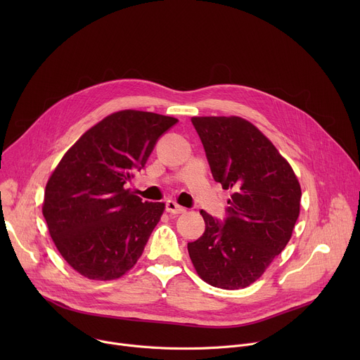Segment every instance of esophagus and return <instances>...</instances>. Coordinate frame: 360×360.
I'll return each mask as SVG.
<instances>
[{
	"label": "esophagus",
	"instance_id": "esophagus-1",
	"mask_svg": "<svg viewBox=\"0 0 360 360\" xmlns=\"http://www.w3.org/2000/svg\"><path fill=\"white\" fill-rule=\"evenodd\" d=\"M165 210H167V212H169V214H174V215H178V214H184V212L186 211L184 207H181L179 203H176V202H175V200H172V199L167 200V203H165Z\"/></svg>",
	"mask_w": 360,
	"mask_h": 360
}]
</instances>
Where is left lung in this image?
<instances>
[{
  "label": "left lung",
  "mask_w": 360,
  "mask_h": 360,
  "mask_svg": "<svg viewBox=\"0 0 360 360\" xmlns=\"http://www.w3.org/2000/svg\"><path fill=\"white\" fill-rule=\"evenodd\" d=\"M214 179L232 189L224 224L200 211L205 232L188 243L199 278L221 289L258 281L288 245L300 185L275 145L240 117H193Z\"/></svg>",
  "instance_id": "1"
}]
</instances>
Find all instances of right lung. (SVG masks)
<instances>
[{
    "mask_svg": "<svg viewBox=\"0 0 360 360\" xmlns=\"http://www.w3.org/2000/svg\"><path fill=\"white\" fill-rule=\"evenodd\" d=\"M176 122L145 111L114 112L89 128L51 174L42 215L58 252L79 275L114 281L141 258L165 203L142 202L125 184Z\"/></svg>",
    "mask_w": 360,
    "mask_h": 360,
    "instance_id": "1",
    "label": "right lung"
}]
</instances>
